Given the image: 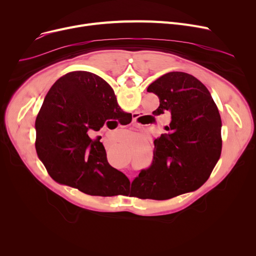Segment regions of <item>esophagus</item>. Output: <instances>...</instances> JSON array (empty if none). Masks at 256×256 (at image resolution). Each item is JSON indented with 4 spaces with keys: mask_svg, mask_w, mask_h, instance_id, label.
<instances>
[{
    "mask_svg": "<svg viewBox=\"0 0 256 256\" xmlns=\"http://www.w3.org/2000/svg\"><path fill=\"white\" fill-rule=\"evenodd\" d=\"M137 128H141V126H139V124H137Z\"/></svg>",
    "mask_w": 256,
    "mask_h": 256,
    "instance_id": "esophagus-1",
    "label": "esophagus"
}]
</instances>
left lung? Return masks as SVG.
Instances as JSON below:
<instances>
[{"label":"left lung","mask_w":256,"mask_h":256,"mask_svg":"<svg viewBox=\"0 0 256 256\" xmlns=\"http://www.w3.org/2000/svg\"><path fill=\"white\" fill-rule=\"evenodd\" d=\"M160 106L154 115L169 113L168 132L154 140L152 165L132 186L142 199L166 200L202 186L222 150L221 117L208 88L195 76L168 72L152 83Z\"/></svg>","instance_id":"obj_1"}]
</instances>
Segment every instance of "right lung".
I'll return each instance as SVG.
<instances>
[{
  "mask_svg": "<svg viewBox=\"0 0 256 256\" xmlns=\"http://www.w3.org/2000/svg\"><path fill=\"white\" fill-rule=\"evenodd\" d=\"M124 114L111 86L98 76L72 72L57 80L35 121L36 152L50 178L93 196H114L118 186L128 184L124 174L108 163L102 143L89 137L106 120Z\"/></svg>",
  "mask_w": 256,
  "mask_h": 256,
  "instance_id": "obj_1",
  "label": "right lung"
}]
</instances>
